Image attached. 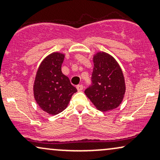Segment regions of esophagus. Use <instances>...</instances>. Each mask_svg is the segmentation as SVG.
Returning a JSON list of instances; mask_svg holds the SVG:
<instances>
[{"label":"esophagus","mask_w":160,"mask_h":160,"mask_svg":"<svg viewBox=\"0 0 160 160\" xmlns=\"http://www.w3.org/2000/svg\"><path fill=\"white\" fill-rule=\"evenodd\" d=\"M77 89H78V90L79 92L82 91V89H83V86H82V84H79V85L77 86Z\"/></svg>","instance_id":"obj_1"}]
</instances>
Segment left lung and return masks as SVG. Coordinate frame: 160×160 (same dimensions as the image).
Segmentation results:
<instances>
[{
  "instance_id": "8db88e82",
  "label": "left lung",
  "mask_w": 160,
  "mask_h": 160,
  "mask_svg": "<svg viewBox=\"0 0 160 160\" xmlns=\"http://www.w3.org/2000/svg\"><path fill=\"white\" fill-rule=\"evenodd\" d=\"M93 62L91 84L84 92L99 111H108L117 108L122 102L126 91L120 65L105 52L95 55Z\"/></svg>"
}]
</instances>
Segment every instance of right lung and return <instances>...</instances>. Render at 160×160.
I'll use <instances>...</instances> for the list:
<instances>
[{"instance_id":"1","label":"right lung","mask_w":160,"mask_h":160,"mask_svg":"<svg viewBox=\"0 0 160 160\" xmlns=\"http://www.w3.org/2000/svg\"><path fill=\"white\" fill-rule=\"evenodd\" d=\"M65 56L53 52L40 64L34 84V95L43 111L56 115L68 107L74 93L78 92L69 78L62 72Z\"/></svg>"}]
</instances>
